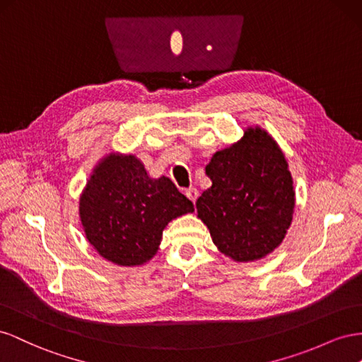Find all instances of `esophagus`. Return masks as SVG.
I'll return each mask as SVG.
<instances>
[{"instance_id":"34e87169","label":"esophagus","mask_w":362,"mask_h":362,"mask_svg":"<svg viewBox=\"0 0 362 362\" xmlns=\"http://www.w3.org/2000/svg\"><path fill=\"white\" fill-rule=\"evenodd\" d=\"M185 194H187V197H188L192 203H195V200H197V197H199L197 188H188L187 191H185Z\"/></svg>"}]
</instances>
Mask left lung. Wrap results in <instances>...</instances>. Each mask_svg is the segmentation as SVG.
Here are the masks:
<instances>
[{
    "label": "left lung",
    "mask_w": 362,
    "mask_h": 362,
    "mask_svg": "<svg viewBox=\"0 0 362 362\" xmlns=\"http://www.w3.org/2000/svg\"><path fill=\"white\" fill-rule=\"evenodd\" d=\"M206 175L212 187L195 206L214 244L235 261L273 252L291 224L294 191L285 156L272 136L249 129L238 144L214 154Z\"/></svg>",
    "instance_id": "8db88e82"
}]
</instances>
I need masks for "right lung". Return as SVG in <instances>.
<instances>
[{
    "label": "right lung",
    "instance_id": "right-lung-1",
    "mask_svg": "<svg viewBox=\"0 0 362 362\" xmlns=\"http://www.w3.org/2000/svg\"><path fill=\"white\" fill-rule=\"evenodd\" d=\"M192 211V202L168 177L150 179L135 156L117 154L98 165L80 199L86 238L118 265L147 262L158 252L165 226Z\"/></svg>",
    "mask_w": 362,
    "mask_h": 362
}]
</instances>
